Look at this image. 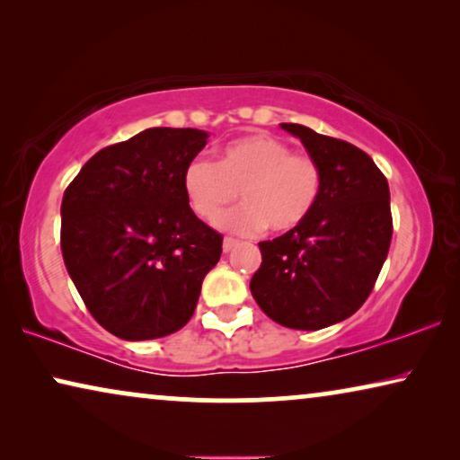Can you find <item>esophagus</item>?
<instances>
[{
    "label": "esophagus",
    "mask_w": 460,
    "mask_h": 460,
    "mask_svg": "<svg viewBox=\"0 0 460 460\" xmlns=\"http://www.w3.org/2000/svg\"><path fill=\"white\" fill-rule=\"evenodd\" d=\"M236 244H238L236 238H230V236H226V238H224V253H230V251L234 249Z\"/></svg>",
    "instance_id": "esophagus-1"
}]
</instances>
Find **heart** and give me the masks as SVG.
I'll return each mask as SVG.
<instances>
[{
	"label": "heart",
	"instance_id": "heart-1",
	"mask_svg": "<svg viewBox=\"0 0 460 460\" xmlns=\"http://www.w3.org/2000/svg\"><path fill=\"white\" fill-rule=\"evenodd\" d=\"M320 190V163L310 155L291 153L287 142L263 134L230 142L217 163L197 156L184 169L186 199L205 222H217L239 192L245 205L219 220L238 234H251L263 226L274 232L297 228L316 207Z\"/></svg>",
	"mask_w": 460,
	"mask_h": 460
}]
</instances>
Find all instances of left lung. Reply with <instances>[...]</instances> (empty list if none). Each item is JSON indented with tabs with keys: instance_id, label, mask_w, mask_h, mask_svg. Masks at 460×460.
Instances as JSON below:
<instances>
[{
	"instance_id": "1",
	"label": "left lung",
	"mask_w": 460,
	"mask_h": 460,
	"mask_svg": "<svg viewBox=\"0 0 460 460\" xmlns=\"http://www.w3.org/2000/svg\"><path fill=\"white\" fill-rule=\"evenodd\" d=\"M323 169V190L297 228L261 241L251 279L257 305L274 323L318 331L349 318L368 299L392 243L387 178L354 144L280 123Z\"/></svg>"
}]
</instances>
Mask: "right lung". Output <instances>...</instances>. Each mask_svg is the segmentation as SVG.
<instances>
[{
	"mask_svg": "<svg viewBox=\"0 0 460 460\" xmlns=\"http://www.w3.org/2000/svg\"><path fill=\"white\" fill-rule=\"evenodd\" d=\"M205 131L150 128L106 146L62 197L65 266L96 323L125 341L180 331L224 236L194 216L184 169Z\"/></svg>",
	"mask_w": 460,
	"mask_h": 460,
	"instance_id": "obj_1",
	"label": "right lung"
}]
</instances>
